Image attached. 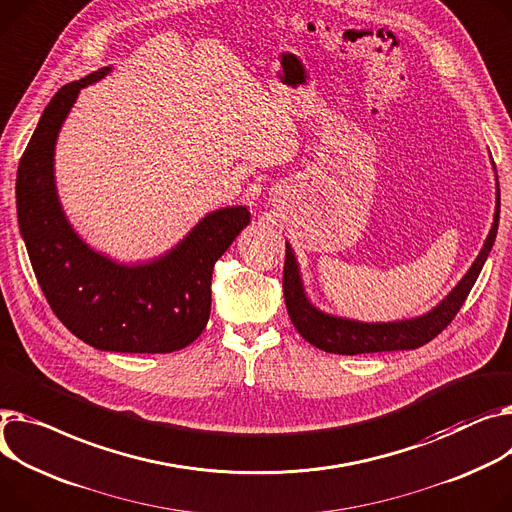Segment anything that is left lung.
<instances>
[{
    "mask_svg": "<svg viewBox=\"0 0 512 512\" xmlns=\"http://www.w3.org/2000/svg\"><path fill=\"white\" fill-rule=\"evenodd\" d=\"M498 218H500V189L496 191V212H494L492 230L486 238L480 255L475 257L473 265L469 267L463 280L453 288V292L445 300L438 302L430 313L416 319H405L395 323H360V321L325 315L319 309H315L304 294L294 251L286 243L282 286H284V300H286L290 321L294 323L296 331L306 339V342L329 354L354 356V354H370V352L416 350L428 344L430 339H434L459 313V309L463 306L467 294L471 292L475 280H478L480 271L492 251L494 238L498 232Z\"/></svg>",
    "mask_w": 512,
    "mask_h": 512,
    "instance_id": "obj_1",
    "label": "left lung"
}]
</instances>
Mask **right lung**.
Segmentation results:
<instances>
[{
	"label": "right lung",
	"mask_w": 512,
	"mask_h": 512,
	"mask_svg": "<svg viewBox=\"0 0 512 512\" xmlns=\"http://www.w3.org/2000/svg\"><path fill=\"white\" fill-rule=\"evenodd\" d=\"M109 72L102 67L65 84L45 107L18 164V224L49 306L76 337L105 352L168 354L206 329L214 265L251 214L243 206L216 210L173 251L142 265H119L92 251L61 210L53 154L80 90Z\"/></svg>",
	"instance_id": "right-lung-1"
}]
</instances>
